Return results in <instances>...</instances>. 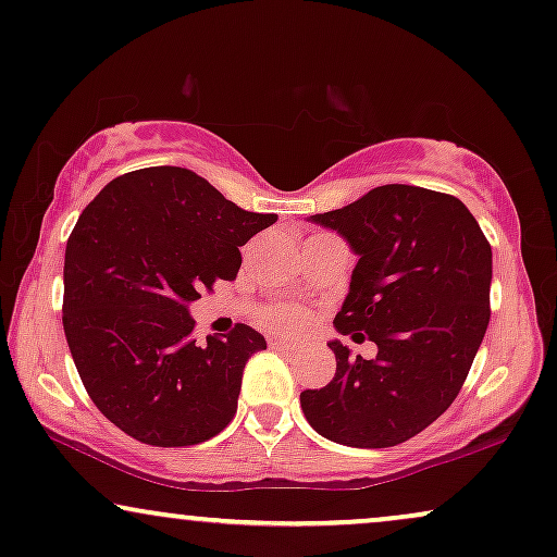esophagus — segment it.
Instances as JSON below:
<instances>
[{
  "mask_svg": "<svg viewBox=\"0 0 557 557\" xmlns=\"http://www.w3.org/2000/svg\"><path fill=\"white\" fill-rule=\"evenodd\" d=\"M271 348L278 350V352H296V345H294V343L276 341V337H273V341H271Z\"/></svg>",
  "mask_w": 557,
  "mask_h": 557,
  "instance_id": "obj_1",
  "label": "esophagus"
}]
</instances>
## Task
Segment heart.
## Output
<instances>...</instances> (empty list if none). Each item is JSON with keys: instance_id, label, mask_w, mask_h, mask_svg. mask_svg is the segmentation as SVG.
I'll use <instances>...</instances> for the list:
<instances>
[{"instance_id": "heart-1", "label": "heart", "mask_w": 557, "mask_h": 557, "mask_svg": "<svg viewBox=\"0 0 557 557\" xmlns=\"http://www.w3.org/2000/svg\"><path fill=\"white\" fill-rule=\"evenodd\" d=\"M258 320L265 327L286 332V335H296L309 324V312L299 305H288V301H273V305H265L261 312H258Z\"/></svg>"}]
</instances>
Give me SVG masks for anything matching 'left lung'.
Returning a JSON list of instances; mask_svg holds the SVG:
<instances>
[{"instance_id": "8db88e82", "label": "left lung", "mask_w": 557, "mask_h": 557, "mask_svg": "<svg viewBox=\"0 0 557 557\" xmlns=\"http://www.w3.org/2000/svg\"><path fill=\"white\" fill-rule=\"evenodd\" d=\"M312 222L337 230L358 256L335 327L366 332L379 356L350 358L330 343L335 379L301 392V411L332 443H407L455 401L481 348L491 245L463 201L409 184L375 186Z\"/></svg>"}]
</instances>
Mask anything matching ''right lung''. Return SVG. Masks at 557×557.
Segmentation results:
<instances>
[{
    "label": "right lung",
    "instance_id": "add662e5",
    "mask_svg": "<svg viewBox=\"0 0 557 557\" xmlns=\"http://www.w3.org/2000/svg\"><path fill=\"white\" fill-rule=\"evenodd\" d=\"M276 214L245 212L207 178L150 165L114 178L71 230L63 332L97 409L156 447L205 443L233 422L261 332L191 337L189 305L240 271V245Z\"/></svg>",
    "mask_w": 557,
    "mask_h": 557
}]
</instances>
